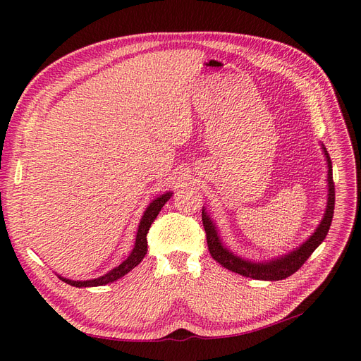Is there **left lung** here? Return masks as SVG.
<instances>
[{
    "instance_id": "1",
    "label": "left lung",
    "mask_w": 361,
    "mask_h": 361,
    "mask_svg": "<svg viewBox=\"0 0 361 361\" xmlns=\"http://www.w3.org/2000/svg\"><path fill=\"white\" fill-rule=\"evenodd\" d=\"M326 161H328V185H329V193H328V206L324 219H322L320 225L314 234L305 243L301 244L300 247L290 255H286L281 259H275L272 262L267 263H253L249 260H244L235 255H233L230 250H226L216 233V228L211 218L202 212V221L206 233V241H207V249H209L212 257L221 263L224 268L230 269L235 274H240L243 276L260 279V281H279L291 276L294 272H297L305 262L310 257V255L319 247V244L325 240L331 224L334 218V207H335V184L332 178V162L328 150L324 147Z\"/></svg>"
}]
</instances>
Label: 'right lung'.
Here are the masks:
<instances>
[{
    "mask_svg": "<svg viewBox=\"0 0 361 361\" xmlns=\"http://www.w3.org/2000/svg\"><path fill=\"white\" fill-rule=\"evenodd\" d=\"M169 197H171V193H165V195H162L161 197H158L157 200H154L147 206V209H146V212H145V215H143V218L140 221V225H139L135 249H133L130 256L120 264V267H117L116 269H112L111 272H108L104 276H99L97 279L71 281V279H67V278H63V276H59V278L61 281H64L66 283H68V286L78 287V288H82V287H99V286H105V283H109V282H114V281L123 278L133 268H136L137 264L142 262V259L145 257V255L147 252V238H146V235L149 233L150 225H152V222L155 221V218L158 216L159 211L162 209V206L168 202Z\"/></svg>",
    "mask_w": 361,
    "mask_h": 361,
    "instance_id": "add662e5",
    "label": "right lung"
}]
</instances>
